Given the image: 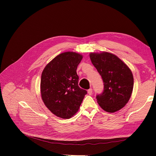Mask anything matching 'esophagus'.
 Listing matches in <instances>:
<instances>
[{"instance_id": "obj_1", "label": "esophagus", "mask_w": 156, "mask_h": 156, "mask_svg": "<svg viewBox=\"0 0 156 156\" xmlns=\"http://www.w3.org/2000/svg\"><path fill=\"white\" fill-rule=\"evenodd\" d=\"M88 93L89 95H92V93H93L92 89V88H90V89H88Z\"/></svg>"}]
</instances>
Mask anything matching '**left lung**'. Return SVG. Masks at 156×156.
<instances>
[{"mask_svg":"<svg viewBox=\"0 0 156 156\" xmlns=\"http://www.w3.org/2000/svg\"><path fill=\"white\" fill-rule=\"evenodd\" d=\"M92 64L101 76L103 91L98 103L103 110L115 112L128 102L133 88V77L128 66L115 55L103 52L90 53Z\"/></svg>","mask_w":156,"mask_h":156,"instance_id":"obj_1","label":"left lung"}]
</instances>
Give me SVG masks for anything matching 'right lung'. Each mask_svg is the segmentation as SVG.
<instances>
[{"label":"right lung","instance_id":"add662e5","mask_svg":"<svg viewBox=\"0 0 156 156\" xmlns=\"http://www.w3.org/2000/svg\"><path fill=\"white\" fill-rule=\"evenodd\" d=\"M83 56L66 52L45 67L41 77V95L45 106L56 116L68 119L76 113L87 94L78 85L76 70Z\"/></svg>","mask_w":156,"mask_h":156}]
</instances>
